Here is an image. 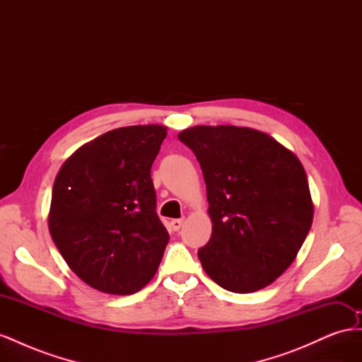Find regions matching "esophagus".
<instances>
[{
  "instance_id": "34e87169",
  "label": "esophagus",
  "mask_w": 362,
  "mask_h": 362,
  "mask_svg": "<svg viewBox=\"0 0 362 362\" xmlns=\"http://www.w3.org/2000/svg\"><path fill=\"white\" fill-rule=\"evenodd\" d=\"M182 218H173V221L170 222V226H172V229L173 231H178V229L182 226Z\"/></svg>"
}]
</instances>
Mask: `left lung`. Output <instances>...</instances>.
Instances as JSON below:
<instances>
[{
  "instance_id": "left-lung-1",
  "label": "left lung",
  "mask_w": 362,
  "mask_h": 362,
  "mask_svg": "<svg viewBox=\"0 0 362 362\" xmlns=\"http://www.w3.org/2000/svg\"><path fill=\"white\" fill-rule=\"evenodd\" d=\"M178 139L199 161L211 238L198 250L222 288L254 293L281 276L313 223L310 185L299 158L269 134L233 125H198Z\"/></svg>"
}]
</instances>
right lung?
<instances>
[{
    "label": "right lung",
    "instance_id": "add662e5",
    "mask_svg": "<svg viewBox=\"0 0 362 362\" xmlns=\"http://www.w3.org/2000/svg\"><path fill=\"white\" fill-rule=\"evenodd\" d=\"M166 127L112 129L76 149L52 185L51 237L71 270L108 294H133L154 278L169 233L151 178Z\"/></svg>",
    "mask_w": 362,
    "mask_h": 362
}]
</instances>
